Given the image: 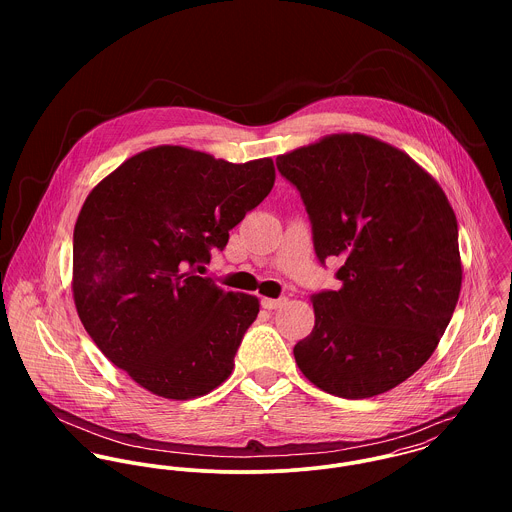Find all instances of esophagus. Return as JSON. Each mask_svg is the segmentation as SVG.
<instances>
[{
    "label": "esophagus",
    "instance_id": "1",
    "mask_svg": "<svg viewBox=\"0 0 512 512\" xmlns=\"http://www.w3.org/2000/svg\"><path fill=\"white\" fill-rule=\"evenodd\" d=\"M286 303V297H280V299H272V297H262V307L264 309H278Z\"/></svg>",
    "mask_w": 512,
    "mask_h": 512
}]
</instances>
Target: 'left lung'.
<instances>
[{"mask_svg": "<svg viewBox=\"0 0 512 512\" xmlns=\"http://www.w3.org/2000/svg\"><path fill=\"white\" fill-rule=\"evenodd\" d=\"M299 191L315 256H339V290L313 295L315 327L295 363L341 398L382 394L424 365L461 290L457 220L438 183L404 151L329 136L276 159Z\"/></svg>", "mask_w": 512, "mask_h": 512, "instance_id": "obj_1", "label": "left lung"}]
</instances>
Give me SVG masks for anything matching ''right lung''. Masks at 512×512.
<instances>
[{
	"label": "right lung",
	"instance_id": "right-lung-1",
	"mask_svg": "<svg viewBox=\"0 0 512 512\" xmlns=\"http://www.w3.org/2000/svg\"><path fill=\"white\" fill-rule=\"evenodd\" d=\"M272 159L228 163L161 146L86 197L73 236L78 317L98 349L149 392L187 400L222 384L260 303L193 272L274 187Z\"/></svg>",
	"mask_w": 512,
	"mask_h": 512
}]
</instances>
